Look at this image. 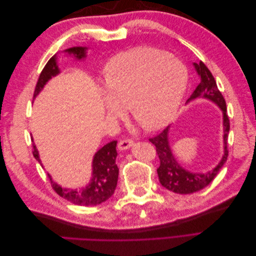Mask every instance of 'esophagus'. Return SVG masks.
Returning <instances> with one entry per match:
<instances>
[{"instance_id": "34e87169", "label": "esophagus", "mask_w": 256, "mask_h": 256, "mask_svg": "<svg viewBox=\"0 0 256 256\" xmlns=\"http://www.w3.org/2000/svg\"><path fill=\"white\" fill-rule=\"evenodd\" d=\"M132 145H134L132 140H130V138H124V140H120L118 142V148H120V150H126L130 148Z\"/></svg>"}]
</instances>
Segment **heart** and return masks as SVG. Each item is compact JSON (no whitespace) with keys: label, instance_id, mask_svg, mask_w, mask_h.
<instances>
[{"label":"heart","instance_id":"obj_1","mask_svg":"<svg viewBox=\"0 0 256 256\" xmlns=\"http://www.w3.org/2000/svg\"><path fill=\"white\" fill-rule=\"evenodd\" d=\"M104 108L120 118L126 106L148 130L171 122L188 84V72L180 60L152 48H138L113 56L104 66Z\"/></svg>","mask_w":256,"mask_h":256}]
</instances>
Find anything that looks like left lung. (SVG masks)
<instances>
[{"mask_svg":"<svg viewBox=\"0 0 256 256\" xmlns=\"http://www.w3.org/2000/svg\"><path fill=\"white\" fill-rule=\"evenodd\" d=\"M193 66H194L200 76V82L187 100V104L196 99L203 98L220 108L223 115V156L219 164L210 171L206 173H193L184 168L174 157L171 145H170V126L157 136L150 138V142L156 146V150L160 159V166L157 168L160 184L166 189L180 193V194H190V193L200 191L207 187L219 173L223 164H226L228 154V136L230 132V120L226 114V100L216 86L214 76L203 62H200V64L193 63Z\"/></svg>","mask_w":256,"mask_h":256,"instance_id":"1","label":"left lung"}]
</instances>
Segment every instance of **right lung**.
I'll return each instance as SVG.
<instances>
[{
    "label": "right lung",
    "mask_w": 256,
    "mask_h": 256,
    "mask_svg": "<svg viewBox=\"0 0 256 256\" xmlns=\"http://www.w3.org/2000/svg\"><path fill=\"white\" fill-rule=\"evenodd\" d=\"M86 47H72L66 49L64 52L67 53L68 56H72L76 60H82L86 58ZM60 72V70L58 65V56L56 54L48 60V63L42 69L40 78H38L34 92V98L42 90L47 82ZM116 144H118V141L108 143L94 154L92 162V178L88 184L76 189L64 188L60 187L56 182H54L50 174H48L53 190L60 196L64 198L76 205L94 206L106 202L108 198H110L113 196L118 180V168L116 164V157H118ZM33 147L34 157L42 164L40 152H38L35 144Z\"/></svg>",
    "instance_id": "right-lung-1"
}]
</instances>
